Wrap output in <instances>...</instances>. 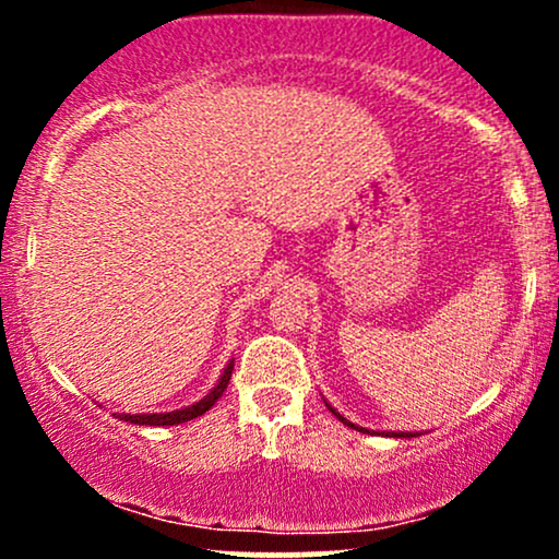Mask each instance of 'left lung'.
Instances as JSON below:
<instances>
[{
  "label": "left lung",
  "mask_w": 559,
  "mask_h": 559,
  "mask_svg": "<svg viewBox=\"0 0 559 559\" xmlns=\"http://www.w3.org/2000/svg\"><path fill=\"white\" fill-rule=\"evenodd\" d=\"M329 409H331V413H333V415H336V418H338V420H342V423H344V426L355 428V431L370 433V431H368V428H360V426H355V423H349V420H346V418H344V415H338V413H336V409H333V407H331V404H329ZM386 436H394V439H409V436H418V433H407V431H389Z\"/></svg>",
  "instance_id": "left-lung-1"
}]
</instances>
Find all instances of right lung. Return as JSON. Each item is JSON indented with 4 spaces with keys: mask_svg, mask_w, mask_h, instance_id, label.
<instances>
[{
    "mask_svg": "<svg viewBox=\"0 0 559 559\" xmlns=\"http://www.w3.org/2000/svg\"><path fill=\"white\" fill-rule=\"evenodd\" d=\"M230 370H234V360L226 365V370H223V376L217 378V383L213 389H210V394L204 396V400H199L197 404H189V407H181V409H173V413H150V415H131V413H115L120 420L126 423H133V426H178V423H186V420H194L199 415L207 413L213 404L221 400L223 391L228 389V381H230Z\"/></svg>",
    "mask_w": 559,
    "mask_h": 559,
    "instance_id": "1",
    "label": "right lung"
}]
</instances>
